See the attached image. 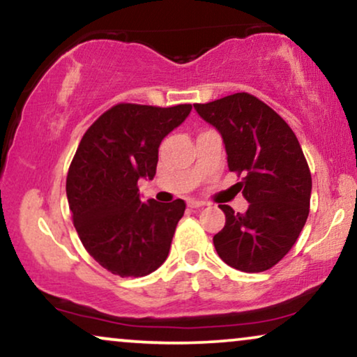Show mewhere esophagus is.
<instances>
[{"instance_id": "34e87169", "label": "esophagus", "mask_w": 357, "mask_h": 357, "mask_svg": "<svg viewBox=\"0 0 357 357\" xmlns=\"http://www.w3.org/2000/svg\"><path fill=\"white\" fill-rule=\"evenodd\" d=\"M188 206L191 207V208H201V207L206 206V202L196 201V199H191V201H188Z\"/></svg>"}]
</instances>
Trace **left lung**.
Masks as SVG:
<instances>
[{"instance_id": "1", "label": "left lung", "mask_w": 357, "mask_h": 357, "mask_svg": "<svg viewBox=\"0 0 357 357\" xmlns=\"http://www.w3.org/2000/svg\"><path fill=\"white\" fill-rule=\"evenodd\" d=\"M222 134L228 169L250 202L236 213L220 204L225 227L213 236L218 256L243 273H263L286 256L310 211L312 174L296 134L274 109L250 93L194 104Z\"/></svg>"}]
</instances>
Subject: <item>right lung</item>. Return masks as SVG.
<instances>
[{"label":"right lung","mask_w":357,"mask_h":357,"mask_svg":"<svg viewBox=\"0 0 357 357\" xmlns=\"http://www.w3.org/2000/svg\"><path fill=\"white\" fill-rule=\"evenodd\" d=\"M191 109L119 102L84 132L66 174V197L83 246L109 273L142 278L168 258L186 202H142L137 183L153 179L161 140Z\"/></svg>","instance_id":"obj_1"}]
</instances>
